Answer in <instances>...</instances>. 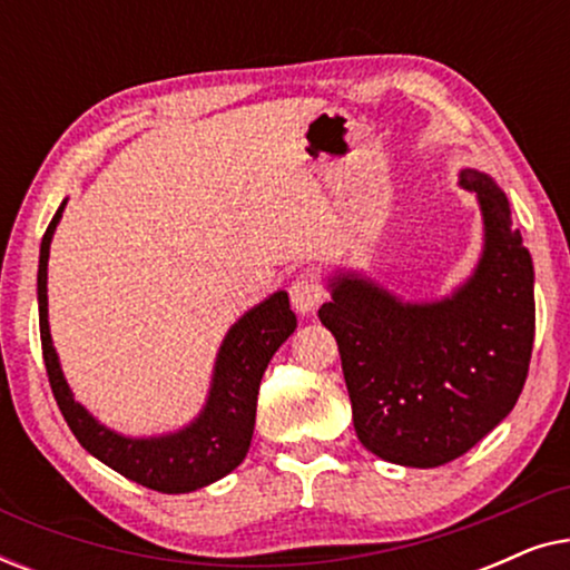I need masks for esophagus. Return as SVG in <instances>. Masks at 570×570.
I'll return each mask as SVG.
<instances>
[{
	"label": "esophagus",
	"instance_id": "obj_1",
	"mask_svg": "<svg viewBox=\"0 0 570 570\" xmlns=\"http://www.w3.org/2000/svg\"><path fill=\"white\" fill-rule=\"evenodd\" d=\"M287 293H291V303L295 311H301V314H311L318 306V301H322V283L314 275H308V272H303L291 283L287 287Z\"/></svg>",
	"mask_w": 570,
	"mask_h": 570
}]
</instances>
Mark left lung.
Listing matches in <instances>:
<instances>
[{"label":"left lung","instance_id":"1","mask_svg":"<svg viewBox=\"0 0 570 570\" xmlns=\"http://www.w3.org/2000/svg\"><path fill=\"white\" fill-rule=\"evenodd\" d=\"M485 246L449 298L404 303L357 275L330 283L318 308L334 334L361 443L384 462L441 466L485 439L517 404L534 342V267L505 194L480 170Z\"/></svg>","mask_w":570,"mask_h":570}]
</instances>
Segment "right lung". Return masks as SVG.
<instances>
[{"mask_svg": "<svg viewBox=\"0 0 570 570\" xmlns=\"http://www.w3.org/2000/svg\"><path fill=\"white\" fill-rule=\"evenodd\" d=\"M67 202H61L57 215L41 240L38 259V324H41L43 363L49 384L69 431L82 443L85 451L111 466L127 480L158 493H191L225 478L244 462L252 446L256 394L264 371L277 347L295 332V314L287 293L279 291L238 318L225 334L215 361L213 386L205 410L181 431L155 439H127L100 425L69 392L61 373L57 350L49 332V295H46V269H49V246L53 230L61 220Z\"/></svg>", "mask_w": 570, "mask_h": 570, "instance_id": "right-lung-1", "label": "right lung"}]
</instances>
